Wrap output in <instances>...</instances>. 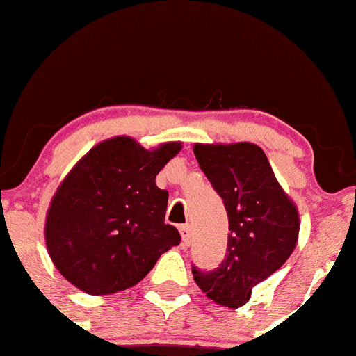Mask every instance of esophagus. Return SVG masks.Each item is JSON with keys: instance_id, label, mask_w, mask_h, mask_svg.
<instances>
[{"instance_id": "obj_1", "label": "esophagus", "mask_w": 356, "mask_h": 356, "mask_svg": "<svg viewBox=\"0 0 356 356\" xmlns=\"http://www.w3.org/2000/svg\"><path fill=\"white\" fill-rule=\"evenodd\" d=\"M179 232H181V237H183V244L184 246H188V244H190V241H192V232H190V226H188V224H183V226L179 228Z\"/></svg>"}]
</instances>
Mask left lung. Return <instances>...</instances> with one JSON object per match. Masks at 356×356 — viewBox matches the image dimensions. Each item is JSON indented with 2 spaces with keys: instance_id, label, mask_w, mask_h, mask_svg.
Returning a JSON list of instances; mask_svg holds the SVG:
<instances>
[{
  "instance_id": "1",
  "label": "left lung",
  "mask_w": 356,
  "mask_h": 356,
  "mask_svg": "<svg viewBox=\"0 0 356 356\" xmlns=\"http://www.w3.org/2000/svg\"><path fill=\"white\" fill-rule=\"evenodd\" d=\"M195 159L228 213V248L219 268H192L197 286L220 306L241 307L297 246L298 211L252 143L195 145Z\"/></svg>"
}]
</instances>
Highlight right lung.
<instances>
[{
    "instance_id": "add662e5",
    "label": "right lung",
    "mask_w": 356,
    "mask_h": 356,
    "mask_svg": "<svg viewBox=\"0 0 356 356\" xmlns=\"http://www.w3.org/2000/svg\"><path fill=\"white\" fill-rule=\"evenodd\" d=\"M181 143L145 150L132 137L94 146L72 168L47 211L44 241L59 273L88 295L132 288L181 243L164 224L168 192L155 175Z\"/></svg>"
}]
</instances>
